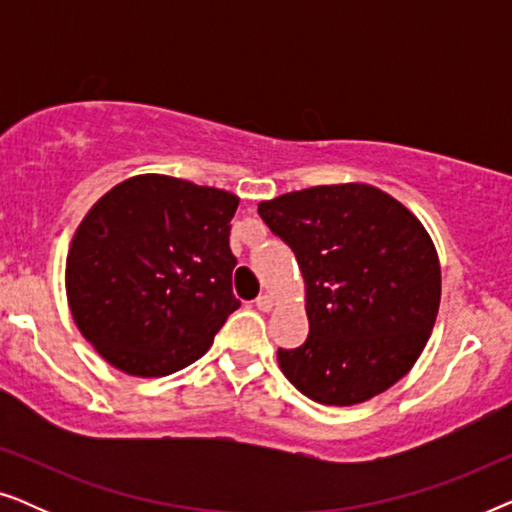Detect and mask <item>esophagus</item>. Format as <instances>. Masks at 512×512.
Returning <instances> with one entry per match:
<instances>
[{"instance_id":"1","label":"esophagus","mask_w":512,"mask_h":512,"mask_svg":"<svg viewBox=\"0 0 512 512\" xmlns=\"http://www.w3.org/2000/svg\"><path fill=\"white\" fill-rule=\"evenodd\" d=\"M272 305H275V300H272V296H268V293H263V296L256 298V307L261 312H270Z\"/></svg>"}]
</instances>
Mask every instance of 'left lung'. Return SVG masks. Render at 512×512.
<instances>
[{"mask_svg":"<svg viewBox=\"0 0 512 512\" xmlns=\"http://www.w3.org/2000/svg\"><path fill=\"white\" fill-rule=\"evenodd\" d=\"M258 214L296 254L310 335L277 349L282 373L324 405H356L415 366L436 324L440 263L429 233L368 184L312 186Z\"/></svg>","mask_w":512,"mask_h":512,"instance_id":"1","label":"left lung"}]
</instances>
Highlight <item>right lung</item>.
I'll list each match as a JSON object with an SVG mask.
<instances>
[{"label":"right lung","instance_id":"obj_1","mask_svg":"<svg viewBox=\"0 0 512 512\" xmlns=\"http://www.w3.org/2000/svg\"><path fill=\"white\" fill-rule=\"evenodd\" d=\"M240 198L165 174L104 193L69 244L67 303L111 366L163 377L212 347L233 296L230 219Z\"/></svg>","mask_w":512,"mask_h":512}]
</instances>
